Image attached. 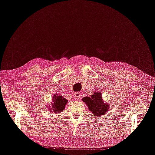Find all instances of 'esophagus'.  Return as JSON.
<instances>
[{
    "instance_id": "1",
    "label": "esophagus",
    "mask_w": 155,
    "mask_h": 155,
    "mask_svg": "<svg viewBox=\"0 0 155 155\" xmlns=\"http://www.w3.org/2000/svg\"><path fill=\"white\" fill-rule=\"evenodd\" d=\"M74 96L75 98H76V99H79V97H81V93L75 92L74 94Z\"/></svg>"
}]
</instances>
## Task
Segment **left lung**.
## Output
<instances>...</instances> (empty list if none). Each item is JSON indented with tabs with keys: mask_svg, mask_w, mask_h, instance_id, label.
Listing matches in <instances>:
<instances>
[{
	"mask_svg": "<svg viewBox=\"0 0 155 155\" xmlns=\"http://www.w3.org/2000/svg\"><path fill=\"white\" fill-rule=\"evenodd\" d=\"M82 101L85 103L86 105L92 113L97 117H100L105 114L109 110V105L104 103L102 99L101 92H96L93 94L91 97H84Z\"/></svg>",
	"mask_w": 155,
	"mask_h": 155,
	"instance_id": "left-lung-1",
	"label": "left lung"
}]
</instances>
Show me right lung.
<instances>
[{
    "label": "right lung",
    "instance_id": "add662e5",
    "mask_svg": "<svg viewBox=\"0 0 155 155\" xmlns=\"http://www.w3.org/2000/svg\"><path fill=\"white\" fill-rule=\"evenodd\" d=\"M52 104H51V107L49 108L50 112H54L56 114H58L59 112H61L64 110L65 105H66L68 100L65 99L62 96L58 95V94H55L53 96Z\"/></svg>",
    "mask_w": 155,
    "mask_h": 155
}]
</instances>
